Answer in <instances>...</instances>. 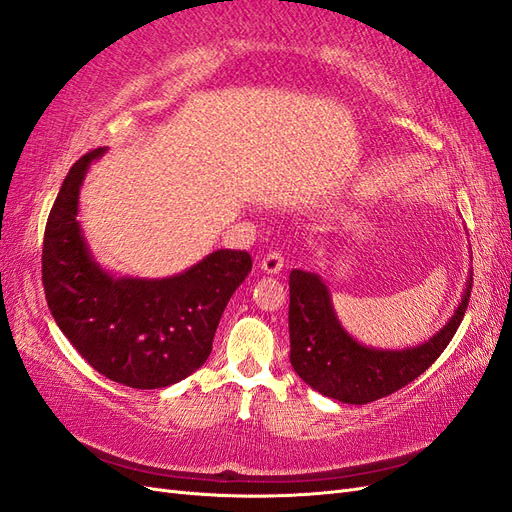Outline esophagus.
Masks as SVG:
<instances>
[{"instance_id": "esophagus-1", "label": "esophagus", "mask_w": 512, "mask_h": 512, "mask_svg": "<svg viewBox=\"0 0 512 512\" xmlns=\"http://www.w3.org/2000/svg\"><path fill=\"white\" fill-rule=\"evenodd\" d=\"M283 264H285V259L281 253H268L264 259H261L259 268L266 274H279L283 270Z\"/></svg>"}]
</instances>
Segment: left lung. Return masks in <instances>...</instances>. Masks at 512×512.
Wrapping results in <instances>:
<instances>
[{
    "label": "left lung",
    "mask_w": 512,
    "mask_h": 512,
    "mask_svg": "<svg viewBox=\"0 0 512 512\" xmlns=\"http://www.w3.org/2000/svg\"><path fill=\"white\" fill-rule=\"evenodd\" d=\"M471 272L454 316L426 342L411 348H374L357 342L339 322L329 285L320 274L290 272V361L294 372L326 398L368 404L426 372L461 326Z\"/></svg>",
    "instance_id": "8db88e82"
}]
</instances>
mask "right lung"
Wrapping results in <instances>:
<instances>
[{
    "instance_id": "1",
    "label": "right lung",
    "mask_w": 512,
    "mask_h": 512,
    "mask_svg": "<svg viewBox=\"0 0 512 512\" xmlns=\"http://www.w3.org/2000/svg\"><path fill=\"white\" fill-rule=\"evenodd\" d=\"M108 149L77 160L51 207L43 242V285L51 316L73 348L114 383L175 385L196 372L229 298L253 268L246 251L209 253L173 277H116L90 253L80 225L88 168Z\"/></svg>"
}]
</instances>
